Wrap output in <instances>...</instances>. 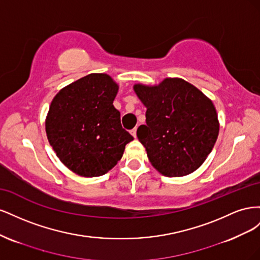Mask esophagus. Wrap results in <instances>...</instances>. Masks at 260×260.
Here are the masks:
<instances>
[{"label":"esophagus","instance_id":"obj_1","mask_svg":"<svg viewBox=\"0 0 260 260\" xmlns=\"http://www.w3.org/2000/svg\"><path fill=\"white\" fill-rule=\"evenodd\" d=\"M130 132H131V135L133 136V138H137V128L132 129Z\"/></svg>","mask_w":260,"mask_h":260}]
</instances>
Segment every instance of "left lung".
Segmentation results:
<instances>
[{
  "label": "left lung",
  "mask_w": 260,
  "mask_h": 260,
  "mask_svg": "<svg viewBox=\"0 0 260 260\" xmlns=\"http://www.w3.org/2000/svg\"><path fill=\"white\" fill-rule=\"evenodd\" d=\"M133 89L146 107V124L140 125L137 136L153 167L166 177L200 168L219 133L212 102L180 78H166L157 85L138 83Z\"/></svg>",
  "instance_id": "8db88e82"
}]
</instances>
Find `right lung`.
Listing matches in <instances>:
<instances>
[{
  "label": "right lung",
  "mask_w": 260,
  "mask_h": 260,
  "mask_svg": "<svg viewBox=\"0 0 260 260\" xmlns=\"http://www.w3.org/2000/svg\"><path fill=\"white\" fill-rule=\"evenodd\" d=\"M118 89L111 76L90 74L62 88L52 101L46 136L59 160L77 175H105L133 140L113 105Z\"/></svg>",
  "instance_id": "right-lung-1"
}]
</instances>
